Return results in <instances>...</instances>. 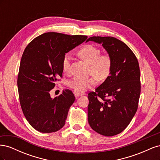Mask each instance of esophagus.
<instances>
[{
    "label": "esophagus",
    "instance_id": "34e87169",
    "mask_svg": "<svg viewBox=\"0 0 160 160\" xmlns=\"http://www.w3.org/2000/svg\"><path fill=\"white\" fill-rule=\"evenodd\" d=\"M73 93H74V95H75V97H79V96H81V95H84L83 93H80V92H77V91H74Z\"/></svg>",
    "mask_w": 160,
    "mask_h": 160
}]
</instances>
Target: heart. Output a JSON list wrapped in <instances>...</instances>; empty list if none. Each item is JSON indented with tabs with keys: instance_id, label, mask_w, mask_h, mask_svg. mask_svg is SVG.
Listing matches in <instances>:
<instances>
[{
	"instance_id": "b5f03b06",
	"label": "heart",
	"mask_w": 160,
	"mask_h": 160,
	"mask_svg": "<svg viewBox=\"0 0 160 160\" xmlns=\"http://www.w3.org/2000/svg\"><path fill=\"white\" fill-rule=\"evenodd\" d=\"M99 48L93 45H85L77 52V55L89 64V77H75L71 79L67 86L77 92H84L87 89L95 85L97 79L100 81H105L109 77L111 67L112 59L109 54H101ZM71 58L68 54H65L61 61V68L65 73H69L71 69Z\"/></svg>"
}]
</instances>
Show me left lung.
Segmentation results:
<instances>
[{
  "mask_svg": "<svg viewBox=\"0 0 160 160\" xmlns=\"http://www.w3.org/2000/svg\"><path fill=\"white\" fill-rule=\"evenodd\" d=\"M112 59L109 77L88 93V122L97 133L113 136L122 132L138 110L141 92L139 62L130 48L112 37H91Z\"/></svg>",
  "mask_w": 160,
  "mask_h": 160,
  "instance_id": "8db88e82",
  "label": "left lung"
}]
</instances>
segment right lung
I'll return each mask as SVG.
<instances>
[{"mask_svg": "<svg viewBox=\"0 0 160 160\" xmlns=\"http://www.w3.org/2000/svg\"><path fill=\"white\" fill-rule=\"evenodd\" d=\"M87 38L45 32L34 38L24 51L17 79L19 100L28 122L38 132H55L65 125L75 100L74 94L65 89L52 99L50 91L62 77L61 61L65 53Z\"/></svg>", "mask_w": 160, "mask_h": 160, "instance_id": "1", "label": "right lung"}]
</instances>
